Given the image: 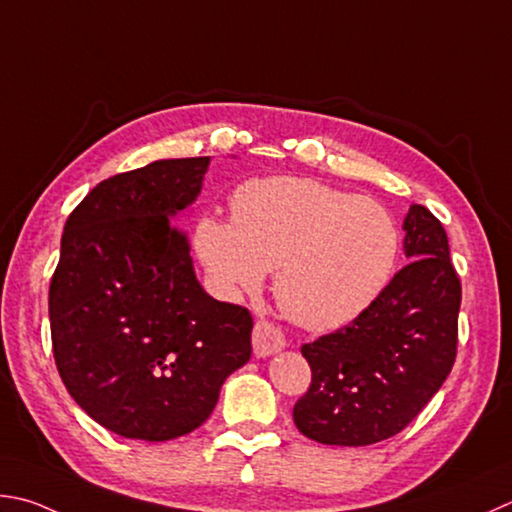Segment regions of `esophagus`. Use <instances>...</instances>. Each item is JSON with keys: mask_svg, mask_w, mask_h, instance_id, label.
Listing matches in <instances>:
<instances>
[{"mask_svg": "<svg viewBox=\"0 0 512 512\" xmlns=\"http://www.w3.org/2000/svg\"><path fill=\"white\" fill-rule=\"evenodd\" d=\"M252 345H254L256 356H269V354H276V352L283 350L285 336L274 323L256 321L254 334H252Z\"/></svg>", "mask_w": 512, "mask_h": 512, "instance_id": "1", "label": "esophagus"}]
</instances>
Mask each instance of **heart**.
Masks as SVG:
<instances>
[{"mask_svg":"<svg viewBox=\"0 0 512 512\" xmlns=\"http://www.w3.org/2000/svg\"><path fill=\"white\" fill-rule=\"evenodd\" d=\"M196 249L225 296L256 292L276 269L281 310L312 330H334L368 310L390 283L401 231L372 198L274 176L234 191L231 223L200 220Z\"/></svg>","mask_w":512,"mask_h":512,"instance_id":"b5f03b06","label":"heart"}]
</instances>
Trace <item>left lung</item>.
<instances>
[{
	"label": "left lung",
	"instance_id": "8db88e82",
	"mask_svg": "<svg viewBox=\"0 0 512 512\" xmlns=\"http://www.w3.org/2000/svg\"><path fill=\"white\" fill-rule=\"evenodd\" d=\"M403 229L410 263L350 325L301 347L312 383L294 423L318 443L370 446L399 435L455 365L461 281L446 229L423 205L410 207Z\"/></svg>",
	"mask_w": 512,
	"mask_h": 512
}]
</instances>
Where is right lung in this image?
<instances>
[{
	"mask_svg": "<svg viewBox=\"0 0 512 512\" xmlns=\"http://www.w3.org/2000/svg\"><path fill=\"white\" fill-rule=\"evenodd\" d=\"M209 158L158 160L93 187L64 225L48 316L57 372L100 426L127 439L187 435L252 356V314L200 287L173 216Z\"/></svg>",
	"mask_w": 512,
	"mask_h": 512,
	"instance_id": "obj_1",
	"label": "right lung"
}]
</instances>
